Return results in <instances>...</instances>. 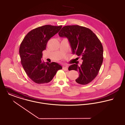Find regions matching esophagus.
Returning a JSON list of instances; mask_svg holds the SVG:
<instances>
[{"label": "esophagus", "mask_w": 125, "mask_h": 125, "mask_svg": "<svg viewBox=\"0 0 125 125\" xmlns=\"http://www.w3.org/2000/svg\"><path fill=\"white\" fill-rule=\"evenodd\" d=\"M63 70L64 71H68V68L67 66H64L63 67Z\"/></svg>", "instance_id": "esophagus-1"}]
</instances>
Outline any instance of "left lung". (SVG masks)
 Masks as SVG:
<instances>
[{"label":"left lung","instance_id":"left-lung-1","mask_svg":"<svg viewBox=\"0 0 125 125\" xmlns=\"http://www.w3.org/2000/svg\"><path fill=\"white\" fill-rule=\"evenodd\" d=\"M58 34L68 39L73 54L82 57L81 66L74 64L68 68L79 73L76 83L86 85L91 82L98 75L103 61V48L100 40L91 30L79 25L64 26Z\"/></svg>","mask_w":125,"mask_h":125}]
</instances>
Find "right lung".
Here are the masks:
<instances>
[{"label":"right lung","instance_id":"add662e5","mask_svg":"<svg viewBox=\"0 0 125 125\" xmlns=\"http://www.w3.org/2000/svg\"><path fill=\"white\" fill-rule=\"evenodd\" d=\"M62 26L46 25L32 30L24 38L19 48L21 63L28 77L36 84L50 82L62 67L56 62L41 60L42 52L49 40L56 34Z\"/></svg>","mask_w":125,"mask_h":125}]
</instances>
